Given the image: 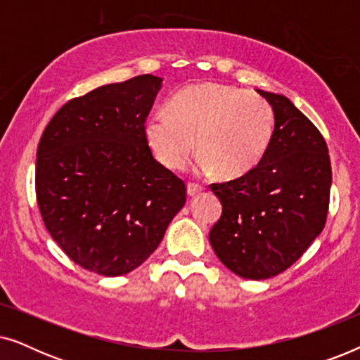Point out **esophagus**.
Segmentation results:
<instances>
[{
  "instance_id": "esophagus-1",
  "label": "esophagus",
  "mask_w": 360,
  "mask_h": 360,
  "mask_svg": "<svg viewBox=\"0 0 360 360\" xmlns=\"http://www.w3.org/2000/svg\"><path fill=\"white\" fill-rule=\"evenodd\" d=\"M186 191H188L190 196H195V195H198V193H201V191H203V186L198 185V184H193V181H190V184L186 185Z\"/></svg>"
}]
</instances>
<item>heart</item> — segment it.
Here are the masks:
<instances>
[{
	"label": "heart",
	"mask_w": 360,
	"mask_h": 360,
	"mask_svg": "<svg viewBox=\"0 0 360 360\" xmlns=\"http://www.w3.org/2000/svg\"><path fill=\"white\" fill-rule=\"evenodd\" d=\"M275 112L257 93L221 83H201L175 93L167 112L150 117L146 141L155 159L184 170L196 154L200 172L236 179L252 170L274 139Z\"/></svg>",
	"instance_id": "b5f03b06"
}]
</instances>
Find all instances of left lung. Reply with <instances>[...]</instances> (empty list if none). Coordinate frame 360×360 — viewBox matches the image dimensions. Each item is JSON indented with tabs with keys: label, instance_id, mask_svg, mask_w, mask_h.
<instances>
[{
	"label": "left lung",
	"instance_id": "8db88e82",
	"mask_svg": "<svg viewBox=\"0 0 360 360\" xmlns=\"http://www.w3.org/2000/svg\"><path fill=\"white\" fill-rule=\"evenodd\" d=\"M274 108L264 159L238 179L211 184L223 213L210 243L231 272L264 280L302 257L326 224L331 160L318 127L283 95L257 90Z\"/></svg>",
	"mask_w": 360,
	"mask_h": 360
}]
</instances>
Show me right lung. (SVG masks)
<instances>
[{
    "mask_svg": "<svg viewBox=\"0 0 360 360\" xmlns=\"http://www.w3.org/2000/svg\"><path fill=\"white\" fill-rule=\"evenodd\" d=\"M160 83L139 75L73 98L39 141L44 224L73 262L105 277L139 267L186 201L185 181L154 159L146 141Z\"/></svg>",
    "mask_w": 360,
    "mask_h": 360,
    "instance_id": "add662e5",
    "label": "right lung"
}]
</instances>
